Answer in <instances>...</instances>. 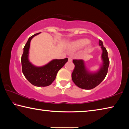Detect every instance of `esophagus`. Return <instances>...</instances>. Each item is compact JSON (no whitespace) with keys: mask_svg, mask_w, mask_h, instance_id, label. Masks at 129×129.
<instances>
[{"mask_svg":"<svg viewBox=\"0 0 129 129\" xmlns=\"http://www.w3.org/2000/svg\"><path fill=\"white\" fill-rule=\"evenodd\" d=\"M68 61L69 62H72V59L71 57H68Z\"/></svg>","mask_w":129,"mask_h":129,"instance_id":"34e87169","label":"esophagus"}]
</instances>
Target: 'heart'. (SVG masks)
Wrapping results in <instances>:
<instances>
[{
    "label": "heart",
    "instance_id": "obj_1",
    "mask_svg": "<svg viewBox=\"0 0 129 129\" xmlns=\"http://www.w3.org/2000/svg\"><path fill=\"white\" fill-rule=\"evenodd\" d=\"M85 46V51L86 52H90L92 46H91L90 43H89L88 39H81L72 43L69 45V48L72 51H78V50L82 49Z\"/></svg>",
    "mask_w": 129,
    "mask_h": 129
}]
</instances>
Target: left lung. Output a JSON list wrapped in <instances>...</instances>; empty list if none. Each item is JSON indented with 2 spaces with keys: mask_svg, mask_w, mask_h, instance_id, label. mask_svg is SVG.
<instances>
[{
  "mask_svg": "<svg viewBox=\"0 0 129 129\" xmlns=\"http://www.w3.org/2000/svg\"><path fill=\"white\" fill-rule=\"evenodd\" d=\"M99 45L102 50L101 58L102 64L100 69L94 72H91L87 69L83 60H73L75 65L72 73V78L76 85L79 88L89 90L99 85L105 78L108 73L109 59L106 49L104 47L103 43L99 40Z\"/></svg>",
  "mask_w": 129,
  "mask_h": 129,
  "instance_id": "1",
  "label": "left lung"
}]
</instances>
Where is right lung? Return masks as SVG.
Returning <instances> with one entry per match:
<instances>
[{
  "label": "right lung",
  "mask_w": 129,
  "mask_h": 129,
  "mask_svg": "<svg viewBox=\"0 0 129 129\" xmlns=\"http://www.w3.org/2000/svg\"><path fill=\"white\" fill-rule=\"evenodd\" d=\"M40 33L34 35L28 39L23 48V53L21 56V66L24 76L30 84L36 86H47L51 85L55 80L58 71L68 61V58L53 59L46 65L41 67H36L29 61V50L30 43L32 39Z\"/></svg>",
  "instance_id": "obj_1"
}]
</instances>
